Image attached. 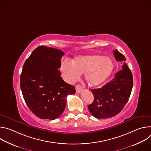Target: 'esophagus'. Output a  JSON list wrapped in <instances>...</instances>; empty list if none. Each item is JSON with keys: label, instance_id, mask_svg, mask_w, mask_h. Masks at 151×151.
Returning a JSON list of instances; mask_svg holds the SVG:
<instances>
[{"label": "esophagus", "instance_id": "1", "mask_svg": "<svg viewBox=\"0 0 151 151\" xmlns=\"http://www.w3.org/2000/svg\"><path fill=\"white\" fill-rule=\"evenodd\" d=\"M75 88H76V91L77 93H80L81 92H82L83 91V88L81 87L80 85H76Z\"/></svg>", "mask_w": 151, "mask_h": 151}]
</instances>
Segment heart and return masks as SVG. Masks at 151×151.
<instances>
[{"label":"heart","instance_id":"obj_1","mask_svg":"<svg viewBox=\"0 0 151 151\" xmlns=\"http://www.w3.org/2000/svg\"><path fill=\"white\" fill-rule=\"evenodd\" d=\"M114 68L112 59L101 55L90 54L76 57L73 61L64 60L60 70L64 79L73 83L84 74L85 81L91 87H98L111 75Z\"/></svg>","mask_w":151,"mask_h":151}]
</instances>
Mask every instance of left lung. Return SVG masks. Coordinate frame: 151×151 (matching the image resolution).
<instances>
[{
  "label": "left lung",
  "mask_w": 151,
  "mask_h": 151,
  "mask_svg": "<svg viewBox=\"0 0 151 151\" xmlns=\"http://www.w3.org/2000/svg\"><path fill=\"white\" fill-rule=\"evenodd\" d=\"M114 54L116 61L126 60L124 55L117 50L114 51ZM122 69L111 82L101 88L91 90L94 101L88 106V110L95 118L103 119L116 116L122 110L130 98L133 86V75L125 62Z\"/></svg>",
  "instance_id": "obj_1"
}]
</instances>
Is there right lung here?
Returning a JSON list of instances; mask_svg holds the SVG:
<instances>
[{
	"label": "right lung",
	"instance_id": "add662e5",
	"mask_svg": "<svg viewBox=\"0 0 151 151\" xmlns=\"http://www.w3.org/2000/svg\"><path fill=\"white\" fill-rule=\"evenodd\" d=\"M64 52L39 46L26 60L20 87L30 110L41 119L53 120L63 112L66 97L76 93L74 86L64 82L58 69Z\"/></svg>",
	"mask_w": 151,
	"mask_h": 151
}]
</instances>
